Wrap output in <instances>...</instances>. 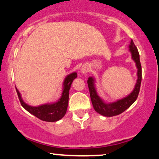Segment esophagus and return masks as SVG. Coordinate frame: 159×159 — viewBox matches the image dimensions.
<instances>
[{
  "mask_svg": "<svg viewBox=\"0 0 159 159\" xmlns=\"http://www.w3.org/2000/svg\"><path fill=\"white\" fill-rule=\"evenodd\" d=\"M88 71H89V68H88L86 65H83L81 68V72L83 74H86Z\"/></svg>",
  "mask_w": 159,
  "mask_h": 159,
  "instance_id": "esophagus-1",
  "label": "esophagus"
}]
</instances>
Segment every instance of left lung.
Returning a JSON list of instances; mask_svg holds the SVG:
<instances>
[{"mask_svg":"<svg viewBox=\"0 0 159 159\" xmlns=\"http://www.w3.org/2000/svg\"><path fill=\"white\" fill-rule=\"evenodd\" d=\"M129 50L132 53V59L135 61L136 67L138 68L137 83H136L133 91L129 95L115 102L109 104L105 103L97 94L96 89L94 87V80L92 77H89L87 81L93 107L97 112L103 115V116L112 117L120 115L124 112L125 110L127 109L129 107H130L139 96L140 88H141V78H142V72H141V61H140L139 50L132 40L129 44Z\"/></svg>","mask_w":159,"mask_h":159,"instance_id":"left-lung-1","label":"left lung"}]
</instances>
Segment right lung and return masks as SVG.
<instances>
[{
	"mask_svg": "<svg viewBox=\"0 0 159 159\" xmlns=\"http://www.w3.org/2000/svg\"><path fill=\"white\" fill-rule=\"evenodd\" d=\"M75 78H76V73L75 72L69 74L65 78L64 83H63L64 88H63L61 97L57 102L52 104H44V105L37 106V107H33V106L26 104L22 100L19 91L16 88L20 104L27 111L42 120L47 121V122H55V121L60 120L65 116L66 113L68 105L69 90L71 86L73 80Z\"/></svg>",
	"mask_w": 159,
	"mask_h": 159,
	"instance_id": "add662e5",
	"label": "right lung"
}]
</instances>
